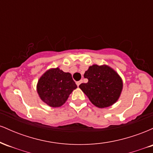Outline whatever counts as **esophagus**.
<instances>
[{
    "instance_id": "1",
    "label": "esophagus",
    "mask_w": 153,
    "mask_h": 153,
    "mask_svg": "<svg viewBox=\"0 0 153 153\" xmlns=\"http://www.w3.org/2000/svg\"><path fill=\"white\" fill-rule=\"evenodd\" d=\"M81 82H82V80H80V81H77V82H76L77 85H78V86H79V85H80V84H81Z\"/></svg>"
}]
</instances>
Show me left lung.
<instances>
[{"mask_svg": "<svg viewBox=\"0 0 153 153\" xmlns=\"http://www.w3.org/2000/svg\"><path fill=\"white\" fill-rule=\"evenodd\" d=\"M88 81L79 87L91 102L99 108L108 107L117 101L122 93L123 82L121 77L110 67L90 66L84 74Z\"/></svg>", "mask_w": 153, "mask_h": 153, "instance_id": "obj_1", "label": "left lung"}]
</instances>
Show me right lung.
Wrapping results in <instances>:
<instances>
[{
    "mask_svg": "<svg viewBox=\"0 0 153 153\" xmlns=\"http://www.w3.org/2000/svg\"><path fill=\"white\" fill-rule=\"evenodd\" d=\"M76 88L71 73L57 68L50 69L42 75L36 90L43 102L51 107H59L65 103Z\"/></svg>",
    "mask_w": 153,
    "mask_h": 153,
    "instance_id": "right-lung-1",
    "label": "right lung"
}]
</instances>
